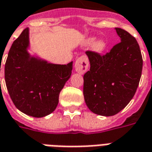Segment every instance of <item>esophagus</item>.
<instances>
[{
  "instance_id": "esophagus-1",
  "label": "esophagus",
  "mask_w": 152,
  "mask_h": 152,
  "mask_svg": "<svg viewBox=\"0 0 152 152\" xmlns=\"http://www.w3.org/2000/svg\"><path fill=\"white\" fill-rule=\"evenodd\" d=\"M75 71L80 74H84L86 72L88 68V59L86 56H80L76 60L75 63Z\"/></svg>"
}]
</instances>
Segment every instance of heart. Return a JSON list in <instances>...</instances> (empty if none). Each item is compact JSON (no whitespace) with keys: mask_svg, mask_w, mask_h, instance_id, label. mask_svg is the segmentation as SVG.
I'll use <instances>...</instances> for the list:
<instances>
[{"mask_svg":"<svg viewBox=\"0 0 152 152\" xmlns=\"http://www.w3.org/2000/svg\"><path fill=\"white\" fill-rule=\"evenodd\" d=\"M83 47H89L92 46V50L97 54L104 52L107 48V42L103 39H97L96 40L95 37H89L85 39L82 42Z\"/></svg>","mask_w":152,"mask_h":152,"instance_id":"1","label":"heart"}]
</instances>
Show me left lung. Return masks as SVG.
<instances>
[{"label": "left lung", "instance_id": "8db88e82", "mask_svg": "<svg viewBox=\"0 0 152 152\" xmlns=\"http://www.w3.org/2000/svg\"><path fill=\"white\" fill-rule=\"evenodd\" d=\"M120 42L105 56L87 51L90 69L84 75L88 108L102 116H113L133 98L139 86L142 58L138 42L127 31L115 28Z\"/></svg>", "mask_w": 152, "mask_h": 152}]
</instances>
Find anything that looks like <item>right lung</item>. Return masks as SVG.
<instances>
[{"instance_id": "obj_1", "label": "right lung", "mask_w": 152, "mask_h": 152, "mask_svg": "<svg viewBox=\"0 0 152 152\" xmlns=\"http://www.w3.org/2000/svg\"><path fill=\"white\" fill-rule=\"evenodd\" d=\"M30 49V29L26 28L10 48L4 79L17 109L29 116L42 118L57 107L59 93L72 75L73 62L51 64L37 54L31 55Z\"/></svg>"}]
</instances>
